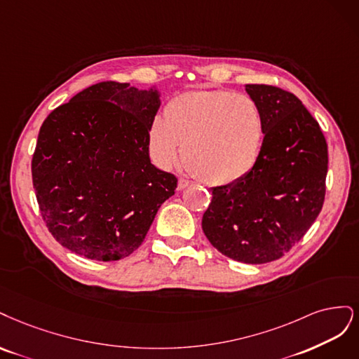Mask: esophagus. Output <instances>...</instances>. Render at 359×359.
Listing matches in <instances>:
<instances>
[{"label": "esophagus", "instance_id": "esophagus-1", "mask_svg": "<svg viewBox=\"0 0 359 359\" xmlns=\"http://www.w3.org/2000/svg\"><path fill=\"white\" fill-rule=\"evenodd\" d=\"M189 180H187V179H179V182H177V191H182V189H184V188H188L189 187Z\"/></svg>", "mask_w": 359, "mask_h": 359}]
</instances>
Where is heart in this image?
Instances as JSON below:
<instances>
[{
  "instance_id": "1",
  "label": "heart",
  "mask_w": 359,
  "mask_h": 359,
  "mask_svg": "<svg viewBox=\"0 0 359 359\" xmlns=\"http://www.w3.org/2000/svg\"><path fill=\"white\" fill-rule=\"evenodd\" d=\"M264 142V119L257 102L229 90H194L170 101L149 128V149L156 163L184 165L207 184L222 187L255 167Z\"/></svg>"
}]
</instances>
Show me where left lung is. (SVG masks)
Here are the masks:
<instances>
[{
  "mask_svg": "<svg viewBox=\"0 0 359 359\" xmlns=\"http://www.w3.org/2000/svg\"><path fill=\"white\" fill-rule=\"evenodd\" d=\"M264 119L261 155L248 175L212 189L203 231L222 255L246 264L282 258L303 238L325 200L328 147L294 94L246 85Z\"/></svg>",
  "mask_w": 359,
  "mask_h": 359,
  "instance_id": "left-lung-1",
  "label": "left lung"
}]
</instances>
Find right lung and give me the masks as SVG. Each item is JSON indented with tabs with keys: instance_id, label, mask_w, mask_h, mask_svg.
<instances>
[{
	"instance_id": "obj_1",
	"label": "right lung",
	"mask_w": 359,
	"mask_h": 359,
	"mask_svg": "<svg viewBox=\"0 0 359 359\" xmlns=\"http://www.w3.org/2000/svg\"><path fill=\"white\" fill-rule=\"evenodd\" d=\"M156 88L101 82L43 122L32 184L53 238L77 255L118 261L142 245L158 209L177 188L149 158Z\"/></svg>"
}]
</instances>
